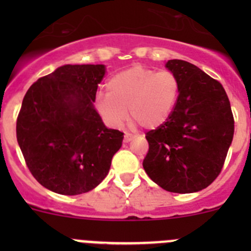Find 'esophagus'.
I'll list each match as a JSON object with an SVG mask.
<instances>
[{
	"label": "esophagus",
	"mask_w": 251,
	"mask_h": 251,
	"mask_svg": "<svg viewBox=\"0 0 251 251\" xmlns=\"http://www.w3.org/2000/svg\"><path fill=\"white\" fill-rule=\"evenodd\" d=\"M132 138H133V136L131 135V133H125V136H124V142H125V143H127V142H130Z\"/></svg>",
	"instance_id": "1"
}]
</instances>
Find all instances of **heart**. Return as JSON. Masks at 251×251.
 I'll list each match as a JSON object with an SVG mask.
<instances>
[{"label": "heart", "instance_id": "obj_1", "mask_svg": "<svg viewBox=\"0 0 251 251\" xmlns=\"http://www.w3.org/2000/svg\"><path fill=\"white\" fill-rule=\"evenodd\" d=\"M108 95L100 96L97 109L111 126L123 125L130 110L131 119L144 128L163 126L173 114L179 95V81L169 70L156 72L132 67L108 81Z\"/></svg>", "mask_w": 251, "mask_h": 251}]
</instances>
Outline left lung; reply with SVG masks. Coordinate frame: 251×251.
Here are the masks:
<instances>
[{
	"label": "left lung",
	"instance_id": "8db88e82",
	"mask_svg": "<svg viewBox=\"0 0 251 251\" xmlns=\"http://www.w3.org/2000/svg\"><path fill=\"white\" fill-rule=\"evenodd\" d=\"M166 68L178 77V100L169 120L146 133L143 168L165 191L193 193L221 173L233 140V114L221 83L198 67L171 59Z\"/></svg>",
	"mask_w": 251,
	"mask_h": 251
}]
</instances>
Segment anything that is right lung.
Wrapping results in <instances>:
<instances>
[{
  "mask_svg": "<svg viewBox=\"0 0 251 251\" xmlns=\"http://www.w3.org/2000/svg\"><path fill=\"white\" fill-rule=\"evenodd\" d=\"M102 64L63 65L32 83L17 119V141L27 169L45 188L86 193L109 173L124 133L107 128L93 107Z\"/></svg>",
  "mask_w": 251,
  "mask_h": 251,
  "instance_id": "1",
  "label": "right lung"
}]
</instances>
